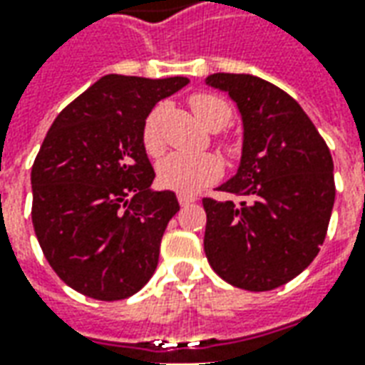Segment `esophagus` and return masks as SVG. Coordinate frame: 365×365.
Instances as JSON below:
<instances>
[{
  "mask_svg": "<svg viewBox=\"0 0 365 365\" xmlns=\"http://www.w3.org/2000/svg\"><path fill=\"white\" fill-rule=\"evenodd\" d=\"M178 201H180V205H182V207H187V205H191L193 201H195V197H193V195H185V193H180V195H178Z\"/></svg>",
  "mask_w": 365,
  "mask_h": 365,
  "instance_id": "1",
  "label": "esophagus"
}]
</instances>
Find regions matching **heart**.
<instances>
[{
  "mask_svg": "<svg viewBox=\"0 0 365 365\" xmlns=\"http://www.w3.org/2000/svg\"><path fill=\"white\" fill-rule=\"evenodd\" d=\"M190 105L197 119L211 130L225 127L230 119V107L221 97L209 93H195L191 96ZM160 115L162 105H156L143 123V144L148 154H158L162 150V135H160ZM158 182L168 190L178 193H197L205 185L213 183L222 172L221 160L213 154H185V152H172L160 160Z\"/></svg>",
  "mask_w": 365,
  "mask_h": 365,
  "instance_id": "heart-1",
  "label": "heart"
}]
</instances>
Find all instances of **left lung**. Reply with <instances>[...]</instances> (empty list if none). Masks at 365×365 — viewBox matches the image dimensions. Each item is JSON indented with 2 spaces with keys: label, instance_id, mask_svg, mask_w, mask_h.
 Listing matches in <instances>:
<instances>
[{
  "label": "left lung",
  "instance_id": "left-lung-1",
  "mask_svg": "<svg viewBox=\"0 0 365 365\" xmlns=\"http://www.w3.org/2000/svg\"><path fill=\"white\" fill-rule=\"evenodd\" d=\"M207 86L237 103L245 138L237 174L205 197L203 246L215 274L235 287L269 291L321 250L334 205V164L301 105L250 74H211Z\"/></svg>",
  "mask_w": 365,
  "mask_h": 365
}]
</instances>
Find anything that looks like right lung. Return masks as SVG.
Instances as JSON below:
<instances>
[{
	"instance_id": "right-lung-1",
	"label": "right lung",
	"mask_w": 365,
	"mask_h": 365,
	"mask_svg": "<svg viewBox=\"0 0 365 365\" xmlns=\"http://www.w3.org/2000/svg\"><path fill=\"white\" fill-rule=\"evenodd\" d=\"M190 80L109 74L64 107L31 170L33 227L44 258L82 295H135L158 266L160 242L180 211L174 191H152L143 123Z\"/></svg>"
}]
</instances>
